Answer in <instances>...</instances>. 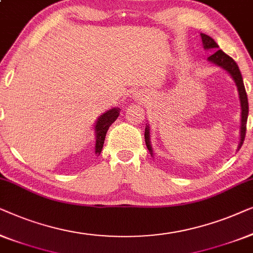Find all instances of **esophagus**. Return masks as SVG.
<instances>
[{"instance_id": "34e87169", "label": "esophagus", "mask_w": 253, "mask_h": 253, "mask_svg": "<svg viewBox=\"0 0 253 253\" xmlns=\"http://www.w3.org/2000/svg\"><path fill=\"white\" fill-rule=\"evenodd\" d=\"M135 97H136V98H138V99H142V95L140 94V92H137V94H136V95H135Z\"/></svg>"}]
</instances>
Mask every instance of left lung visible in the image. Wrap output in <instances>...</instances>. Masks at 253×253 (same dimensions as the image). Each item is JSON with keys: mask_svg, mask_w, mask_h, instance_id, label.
<instances>
[{"mask_svg": "<svg viewBox=\"0 0 253 253\" xmlns=\"http://www.w3.org/2000/svg\"><path fill=\"white\" fill-rule=\"evenodd\" d=\"M202 37V41L203 44H204L205 49H213L214 52L209 57L210 62L216 64L218 66H221L222 69H225L226 71H228V73L232 76L233 79L236 83L237 89H238V94H240V101H241V109H242V119H241V142L240 145H238V149L242 147L243 144L244 138H245V131H247V122H248V115H249V103H248V96H247V91H245V87L243 84V78H242V74L240 72V69H238L237 64L235 60L232 58V57L225 54L221 49L219 48V45L216 44V42L213 40L211 37L206 34H201ZM150 129H149V126H145V130H144V138H145V144H147L148 150L150 151V154L152 155V149L150 145Z\"/></svg>", "mask_w": 253, "mask_h": 253, "instance_id": "left-lung-1", "label": "left lung"}]
</instances>
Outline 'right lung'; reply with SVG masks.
<instances>
[{"instance_id":"right-lung-1","label":"right lung","mask_w":253,"mask_h":253,"mask_svg":"<svg viewBox=\"0 0 253 253\" xmlns=\"http://www.w3.org/2000/svg\"><path fill=\"white\" fill-rule=\"evenodd\" d=\"M120 112L119 108H115L106 111L104 115H102L99 117L97 123H96L95 126V133H96V154L99 155L101 154L102 149H103V144H104V140H105V135L106 131H108L109 127L112 125L113 123L116 122V119L118 118Z\"/></svg>"}]
</instances>
